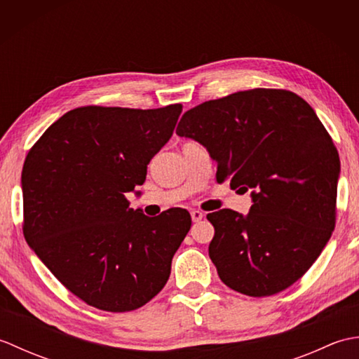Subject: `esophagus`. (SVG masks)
Masks as SVG:
<instances>
[{"instance_id": "obj_1", "label": "esophagus", "mask_w": 359, "mask_h": 359, "mask_svg": "<svg viewBox=\"0 0 359 359\" xmlns=\"http://www.w3.org/2000/svg\"><path fill=\"white\" fill-rule=\"evenodd\" d=\"M203 212L202 211H199V210H193L191 211V219H193V222H199V220H202L203 219Z\"/></svg>"}]
</instances>
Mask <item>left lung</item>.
Returning <instances> with one entry per match:
<instances>
[{
  "mask_svg": "<svg viewBox=\"0 0 359 359\" xmlns=\"http://www.w3.org/2000/svg\"><path fill=\"white\" fill-rule=\"evenodd\" d=\"M175 133L208 149L219 184L251 191L247 216H207L219 278L255 297L293 285L337 222L339 156L313 108L285 89L241 90L187 111Z\"/></svg>",
  "mask_w": 359,
  "mask_h": 359,
  "instance_id": "1",
  "label": "left lung"
}]
</instances>
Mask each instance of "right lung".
<instances>
[{
  "label": "right lung",
  "instance_id": "obj_1",
  "mask_svg": "<svg viewBox=\"0 0 359 359\" xmlns=\"http://www.w3.org/2000/svg\"><path fill=\"white\" fill-rule=\"evenodd\" d=\"M182 104L158 109L81 106L52 123L21 174L29 247L88 306L131 311L166 284L191 228L187 210L157 217L129 208L126 193L171 139Z\"/></svg>",
  "mask_w": 359,
  "mask_h": 359
}]
</instances>
